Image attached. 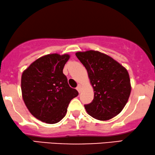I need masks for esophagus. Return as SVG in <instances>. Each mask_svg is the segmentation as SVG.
Segmentation results:
<instances>
[{
	"mask_svg": "<svg viewBox=\"0 0 155 155\" xmlns=\"http://www.w3.org/2000/svg\"><path fill=\"white\" fill-rule=\"evenodd\" d=\"M81 86L80 85V84H79V85H78V87H76V90H77V91L80 93V91H81Z\"/></svg>",
	"mask_w": 155,
	"mask_h": 155,
	"instance_id": "esophagus-1",
	"label": "esophagus"
}]
</instances>
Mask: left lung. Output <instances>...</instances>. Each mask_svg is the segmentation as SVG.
I'll return each instance as SVG.
<instances>
[{
  "instance_id": "1",
  "label": "left lung",
  "mask_w": 155,
  "mask_h": 155,
  "mask_svg": "<svg viewBox=\"0 0 155 155\" xmlns=\"http://www.w3.org/2000/svg\"><path fill=\"white\" fill-rule=\"evenodd\" d=\"M85 66L94 89V99L84 105L87 112L98 120H109L122 111L130 96L128 71L108 55L89 50L76 53Z\"/></svg>"
}]
</instances>
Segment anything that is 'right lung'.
<instances>
[{
  "label": "right lung",
  "mask_w": 155,
  "mask_h": 155,
  "mask_svg": "<svg viewBox=\"0 0 155 155\" xmlns=\"http://www.w3.org/2000/svg\"><path fill=\"white\" fill-rule=\"evenodd\" d=\"M70 56L51 54L41 56L23 71L22 97L33 116L47 124H56L65 117L68 104L79 93L63 74Z\"/></svg>",
  "instance_id": "1"
}]
</instances>
